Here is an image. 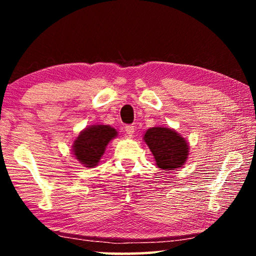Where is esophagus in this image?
<instances>
[{"label":"esophagus","instance_id":"obj_1","mask_svg":"<svg viewBox=\"0 0 256 256\" xmlns=\"http://www.w3.org/2000/svg\"><path fill=\"white\" fill-rule=\"evenodd\" d=\"M134 131H136V130H134V126H132V125H126V126H125V132L128 134V136H132L134 134Z\"/></svg>","mask_w":256,"mask_h":256}]
</instances>
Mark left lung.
Returning a JSON list of instances; mask_svg holds the SVG:
<instances>
[{
    "label": "left lung",
    "instance_id": "left-lung-1",
    "mask_svg": "<svg viewBox=\"0 0 256 256\" xmlns=\"http://www.w3.org/2000/svg\"><path fill=\"white\" fill-rule=\"evenodd\" d=\"M144 142L154 154L156 164L164 170H175L188 160V144L174 130L156 126L146 130Z\"/></svg>",
    "mask_w": 256,
    "mask_h": 256
}]
</instances>
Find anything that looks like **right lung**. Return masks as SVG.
<instances>
[{
  "instance_id": "add662e5",
  "label": "right lung",
  "mask_w": 256,
  "mask_h": 256,
  "mask_svg": "<svg viewBox=\"0 0 256 256\" xmlns=\"http://www.w3.org/2000/svg\"><path fill=\"white\" fill-rule=\"evenodd\" d=\"M116 136L118 132L110 125H90L73 142V154L84 167L92 168L98 164L110 141Z\"/></svg>"
}]
</instances>
